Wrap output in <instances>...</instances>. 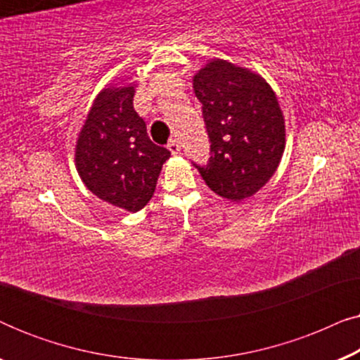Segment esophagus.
Returning a JSON list of instances; mask_svg holds the SVG:
<instances>
[{
  "label": "esophagus",
  "instance_id": "obj_1",
  "mask_svg": "<svg viewBox=\"0 0 360 360\" xmlns=\"http://www.w3.org/2000/svg\"><path fill=\"white\" fill-rule=\"evenodd\" d=\"M167 147H169V150H170L174 155L180 154V144H179V141L172 139V141L169 142V146H167Z\"/></svg>",
  "mask_w": 360,
  "mask_h": 360
}]
</instances>
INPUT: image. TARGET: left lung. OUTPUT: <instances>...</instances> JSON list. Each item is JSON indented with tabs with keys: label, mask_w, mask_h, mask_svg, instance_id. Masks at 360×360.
Listing matches in <instances>:
<instances>
[{
	"label": "left lung",
	"mask_w": 360,
	"mask_h": 360,
	"mask_svg": "<svg viewBox=\"0 0 360 360\" xmlns=\"http://www.w3.org/2000/svg\"><path fill=\"white\" fill-rule=\"evenodd\" d=\"M211 141L210 164L198 167L205 184L239 203L277 172L285 150V117L277 95L257 72L211 58L193 75Z\"/></svg>",
	"instance_id": "left-lung-1"
}]
</instances>
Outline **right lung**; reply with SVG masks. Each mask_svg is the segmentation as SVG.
I'll list each match as a JSON object with an SVG mask.
<instances>
[{"label": "right lung", "instance_id": "right-lung-1", "mask_svg": "<svg viewBox=\"0 0 360 360\" xmlns=\"http://www.w3.org/2000/svg\"><path fill=\"white\" fill-rule=\"evenodd\" d=\"M137 83L106 85L78 132L75 167L88 190L116 208L136 213L149 203L170 157L155 146L132 105Z\"/></svg>", "mask_w": 360, "mask_h": 360}]
</instances>
